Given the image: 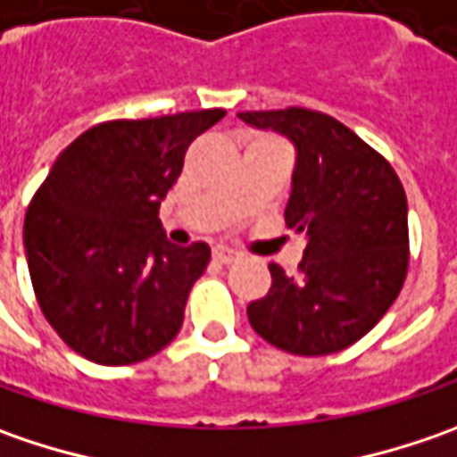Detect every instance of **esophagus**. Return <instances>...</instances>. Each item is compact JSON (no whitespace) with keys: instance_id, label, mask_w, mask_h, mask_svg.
<instances>
[{"instance_id":"esophagus-1","label":"esophagus","mask_w":457,"mask_h":457,"mask_svg":"<svg viewBox=\"0 0 457 457\" xmlns=\"http://www.w3.org/2000/svg\"><path fill=\"white\" fill-rule=\"evenodd\" d=\"M238 256L241 254H238L237 249H231V246H223V244L213 246V259L220 262V264H231V262H237Z\"/></svg>"}]
</instances>
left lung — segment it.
Returning a JSON list of instances; mask_svg holds the SVG:
<instances>
[{"label": "left lung", "mask_w": 457, "mask_h": 457, "mask_svg": "<svg viewBox=\"0 0 457 457\" xmlns=\"http://www.w3.org/2000/svg\"><path fill=\"white\" fill-rule=\"evenodd\" d=\"M238 119L292 142L285 220L305 237L300 274L270 264L272 287L246 307L249 323L287 353H338L384 318L404 285V187L392 165L333 116L292 106Z\"/></svg>", "instance_id": "left-lung-1"}]
</instances>
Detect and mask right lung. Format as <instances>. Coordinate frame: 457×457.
<instances>
[{"label": "right lung", "mask_w": 457, "mask_h": 457, "mask_svg": "<svg viewBox=\"0 0 457 457\" xmlns=\"http://www.w3.org/2000/svg\"><path fill=\"white\" fill-rule=\"evenodd\" d=\"M223 109L91 127L53 162L25 216L29 279L47 323L83 359L127 366L183 325L208 244H170L157 219L187 145Z\"/></svg>", "instance_id": "obj_1"}]
</instances>
